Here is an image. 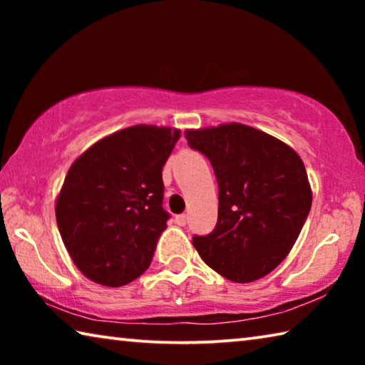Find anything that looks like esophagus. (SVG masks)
<instances>
[{"instance_id": "esophagus-1", "label": "esophagus", "mask_w": 365, "mask_h": 365, "mask_svg": "<svg viewBox=\"0 0 365 365\" xmlns=\"http://www.w3.org/2000/svg\"><path fill=\"white\" fill-rule=\"evenodd\" d=\"M187 220H188V215L187 214H180V215H175V224L177 225H187Z\"/></svg>"}]
</instances>
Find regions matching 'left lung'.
I'll list each match as a JSON object with an SVG mask.
<instances>
[{"label": "left lung", "instance_id": "obj_1", "mask_svg": "<svg viewBox=\"0 0 365 365\" xmlns=\"http://www.w3.org/2000/svg\"><path fill=\"white\" fill-rule=\"evenodd\" d=\"M185 138L209 159L219 185L217 224L195 235L193 246L228 280L262 279L288 256L311 211L304 164L283 141L243 123L187 130Z\"/></svg>", "mask_w": 365, "mask_h": 365}]
</instances>
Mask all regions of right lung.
<instances>
[{
	"label": "right lung",
	"instance_id": "1",
	"mask_svg": "<svg viewBox=\"0 0 365 365\" xmlns=\"http://www.w3.org/2000/svg\"><path fill=\"white\" fill-rule=\"evenodd\" d=\"M180 137L133 125L88 148L71 165L56 201L61 238L85 277L122 287L150 267L168 227L163 168Z\"/></svg>",
	"mask_w": 365,
	"mask_h": 365
}]
</instances>
